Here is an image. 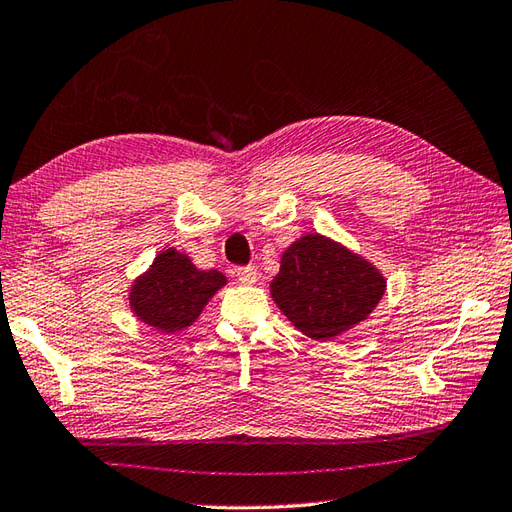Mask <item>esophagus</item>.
I'll list each match as a JSON object with an SVG mask.
<instances>
[{"instance_id":"34e87169","label":"esophagus","mask_w":512,"mask_h":512,"mask_svg":"<svg viewBox=\"0 0 512 512\" xmlns=\"http://www.w3.org/2000/svg\"><path fill=\"white\" fill-rule=\"evenodd\" d=\"M236 278L241 280L243 285H254L256 278H258V269L254 265H245V267H238L236 269Z\"/></svg>"}]
</instances>
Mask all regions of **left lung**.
I'll use <instances>...</instances> for the list:
<instances>
[{
  "instance_id": "left-lung-1",
  "label": "left lung",
  "mask_w": 512,
  "mask_h": 512,
  "mask_svg": "<svg viewBox=\"0 0 512 512\" xmlns=\"http://www.w3.org/2000/svg\"><path fill=\"white\" fill-rule=\"evenodd\" d=\"M384 276L320 234L291 245L271 280V298L305 336L329 340L367 318L384 294Z\"/></svg>"
}]
</instances>
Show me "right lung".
Returning a JSON list of instances; mask_svg holds the SVG:
<instances>
[{
	"instance_id": "1",
	"label": "right lung",
	"mask_w": 512,
	"mask_h": 512,
	"mask_svg": "<svg viewBox=\"0 0 512 512\" xmlns=\"http://www.w3.org/2000/svg\"><path fill=\"white\" fill-rule=\"evenodd\" d=\"M223 285L221 271L196 269L185 254L168 249L156 256L148 274L132 285L130 305L145 325L174 333L192 325Z\"/></svg>"
}]
</instances>
